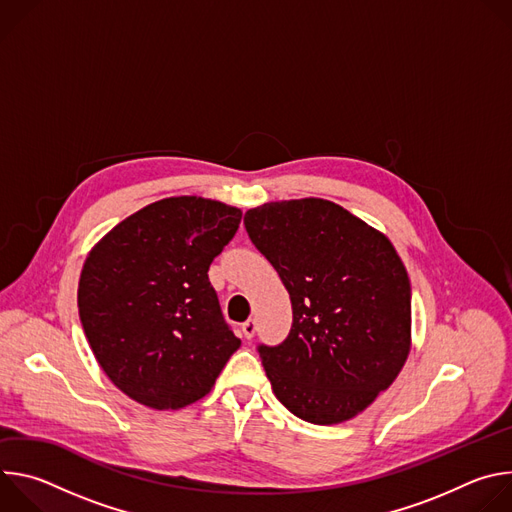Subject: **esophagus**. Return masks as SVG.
Returning a JSON list of instances; mask_svg holds the SVG:
<instances>
[{
  "mask_svg": "<svg viewBox=\"0 0 512 512\" xmlns=\"http://www.w3.org/2000/svg\"><path fill=\"white\" fill-rule=\"evenodd\" d=\"M241 330H243V336H245L247 340H251V338L255 336V330H257V322H255L253 318H249L247 322H243Z\"/></svg>",
  "mask_w": 512,
  "mask_h": 512,
  "instance_id": "esophagus-1",
  "label": "esophagus"
}]
</instances>
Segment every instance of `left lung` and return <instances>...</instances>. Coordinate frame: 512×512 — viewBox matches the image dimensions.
I'll return each instance as SVG.
<instances>
[{"mask_svg": "<svg viewBox=\"0 0 512 512\" xmlns=\"http://www.w3.org/2000/svg\"><path fill=\"white\" fill-rule=\"evenodd\" d=\"M245 229L294 310L281 344L257 346L275 397L316 425L352 419L389 389L409 354L401 257L383 233L322 198L251 208Z\"/></svg>", "mask_w": 512, "mask_h": 512, "instance_id": "8db88e82", "label": "left lung"}]
</instances>
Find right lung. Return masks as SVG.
Masks as SVG:
<instances>
[{
	"instance_id": "add662e5",
	"label": "right lung",
	"mask_w": 512,
	"mask_h": 512,
	"mask_svg": "<svg viewBox=\"0 0 512 512\" xmlns=\"http://www.w3.org/2000/svg\"><path fill=\"white\" fill-rule=\"evenodd\" d=\"M241 210L200 196L148 204L89 253L79 316L111 383L152 409H182L210 393L241 346L208 281Z\"/></svg>"
}]
</instances>
